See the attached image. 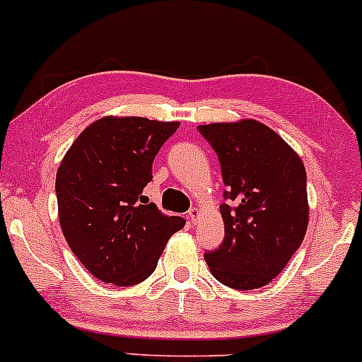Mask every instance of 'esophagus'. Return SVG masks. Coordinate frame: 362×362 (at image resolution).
<instances>
[{
    "label": "esophagus",
    "instance_id": "obj_1",
    "mask_svg": "<svg viewBox=\"0 0 362 362\" xmlns=\"http://www.w3.org/2000/svg\"><path fill=\"white\" fill-rule=\"evenodd\" d=\"M199 218H200V211H199V209H197V207L189 209V211H188V219L193 223V225H195L197 219H199Z\"/></svg>",
    "mask_w": 362,
    "mask_h": 362
}]
</instances>
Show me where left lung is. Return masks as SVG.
Wrapping results in <instances>:
<instances>
[{"mask_svg":"<svg viewBox=\"0 0 362 362\" xmlns=\"http://www.w3.org/2000/svg\"><path fill=\"white\" fill-rule=\"evenodd\" d=\"M221 163L225 238L204 255L211 274L233 289L277 277L308 226L307 173L296 151L256 120L199 125Z\"/></svg>","mask_w":362,"mask_h":362,"instance_id":"1","label":"left lung"}]
</instances>
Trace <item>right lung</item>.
Segmentation results:
<instances>
[{
  "instance_id": "right-lung-1",
  "label": "right lung",
  "mask_w": 362,
  "mask_h": 362,
  "mask_svg": "<svg viewBox=\"0 0 362 362\" xmlns=\"http://www.w3.org/2000/svg\"><path fill=\"white\" fill-rule=\"evenodd\" d=\"M177 122L104 117L76 137L55 180L71 251L99 281L134 286L150 277L173 233L185 226L148 204L143 188Z\"/></svg>"
}]
</instances>
